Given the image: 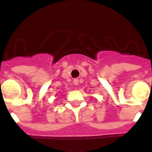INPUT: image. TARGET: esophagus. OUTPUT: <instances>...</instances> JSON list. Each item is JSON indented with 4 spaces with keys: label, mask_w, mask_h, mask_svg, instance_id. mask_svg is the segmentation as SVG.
Returning a JSON list of instances; mask_svg holds the SVG:
<instances>
[{
    "label": "esophagus",
    "mask_w": 152,
    "mask_h": 152,
    "mask_svg": "<svg viewBox=\"0 0 152 152\" xmlns=\"http://www.w3.org/2000/svg\"><path fill=\"white\" fill-rule=\"evenodd\" d=\"M79 81H78V80H73V83H74V84H75V85H76V86H77V85H78V84H79Z\"/></svg>",
    "instance_id": "1"
}]
</instances>
